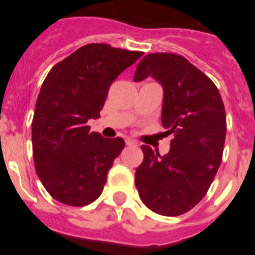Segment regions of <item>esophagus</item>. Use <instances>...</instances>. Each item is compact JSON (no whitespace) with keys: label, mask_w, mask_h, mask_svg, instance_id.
Listing matches in <instances>:
<instances>
[{"label":"esophagus","mask_w":255,"mask_h":255,"mask_svg":"<svg viewBox=\"0 0 255 255\" xmlns=\"http://www.w3.org/2000/svg\"><path fill=\"white\" fill-rule=\"evenodd\" d=\"M126 145H132V147H136L138 145V143L135 140H132V139H126Z\"/></svg>","instance_id":"obj_1"}]
</instances>
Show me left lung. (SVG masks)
Returning a JSON list of instances; mask_svg holds the SVG:
<instances>
[{
	"label": "left lung",
	"instance_id": "8db88e82",
	"mask_svg": "<svg viewBox=\"0 0 255 255\" xmlns=\"http://www.w3.org/2000/svg\"><path fill=\"white\" fill-rule=\"evenodd\" d=\"M152 76L163 87L162 124L172 134L170 152L161 155L141 145L144 159L135 172L143 203L162 216H180L207 194L222 161L226 112L211 79L175 53H149L134 80Z\"/></svg>",
	"mask_w": 255,
	"mask_h": 255
}]
</instances>
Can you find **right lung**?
Instances as JSON below:
<instances>
[{
  "label": "right lung",
  "mask_w": 255,
  "mask_h": 255,
  "mask_svg": "<svg viewBox=\"0 0 255 255\" xmlns=\"http://www.w3.org/2000/svg\"><path fill=\"white\" fill-rule=\"evenodd\" d=\"M143 52L91 43L52 67L35 103L31 143L35 171L52 198L73 207L102 194L108 170L125 147L88 126L98 119L108 89Z\"/></svg>",
  "instance_id": "add662e5"
}]
</instances>
